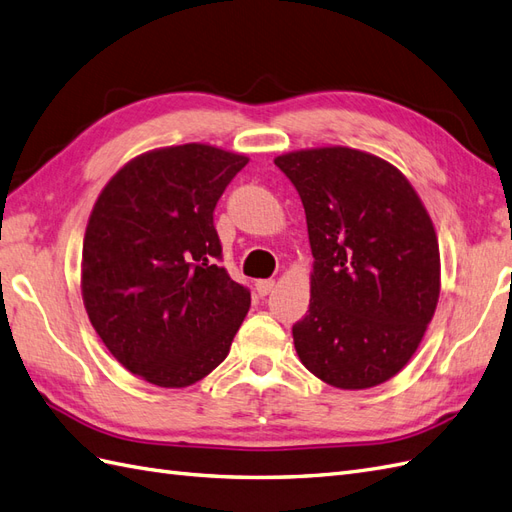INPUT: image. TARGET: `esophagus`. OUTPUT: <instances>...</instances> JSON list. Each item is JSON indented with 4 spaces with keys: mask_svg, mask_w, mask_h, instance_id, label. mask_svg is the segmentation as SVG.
<instances>
[{
    "mask_svg": "<svg viewBox=\"0 0 512 512\" xmlns=\"http://www.w3.org/2000/svg\"><path fill=\"white\" fill-rule=\"evenodd\" d=\"M255 290L259 296H268L274 290V281L272 279H261L255 283Z\"/></svg>",
    "mask_w": 512,
    "mask_h": 512,
    "instance_id": "1",
    "label": "esophagus"
}]
</instances>
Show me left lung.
I'll return each instance as SVG.
<instances>
[{
	"mask_svg": "<svg viewBox=\"0 0 512 512\" xmlns=\"http://www.w3.org/2000/svg\"><path fill=\"white\" fill-rule=\"evenodd\" d=\"M305 207L311 300L294 324L305 368L337 389H370L415 355L435 316L441 257L435 225L411 181L350 147L274 157Z\"/></svg>",
	"mask_w": 512,
	"mask_h": 512,
	"instance_id": "8db88e82",
	"label": "left lung"
}]
</instances>
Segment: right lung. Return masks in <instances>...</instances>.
<instances>
[{"instance_id": "1", "label": "right lung", "mask_w": 512, "mask_h": 512, "mask_svg": "<svg viewBox=\"0 0 512 512\" xmlns=\"http://www.w3.org/2000/svg\"><path fill=\"white\" fill-rule=\"evenodd\" d=\"M248 164L203 142L129 160L97 196L82 248V298L110 355L181 389L229 355L251 294L220 259L214 207Z\"/></svg>"}]
</instances>
